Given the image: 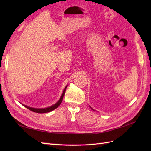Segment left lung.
I'll use <instances>...</instances> for the list:
<instances>
[{"label":"left lung","mask_w":151,"mask_h":151,"mask_svg":"<svg viewBox=\"0 0 151 151\" xmlns=\"http://www.w3.org/2000/svg\"><path fill=\"white\" fill-rule=\"evenodd\" d=\"M90 108H91V107H90ZM91 110H93V109L92 108H91ZM94 111H95V110H94Z\"/></svg>","instance_id":"left-lung-1"}]
</instances>
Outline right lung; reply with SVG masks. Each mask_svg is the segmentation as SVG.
Wrapping results in <instances>:
<instances>
[{
    "instance_id": "right-lung-1",
    "label": "right lung",
    "mask_w": 151,
    "mask_h": 151,
    "mask_svg": "<svg viewBox=\"0 0 151 151\" xmlns=\"http://www.w3.org/2000/svg\"><path fill=\"white\" fill-rule=\"evenodd\" d=\"M67 87V86H65V88H64L63 93L62 94V96H61L60 99H59V101H58L56 103H55L54 104H53L52 106H50L49 107H47V108H32V107H30V106H28L27 105H24V107H26L27 108H28V110H30V111H32L34 112H36V113H39V114H43V113H47V112H50L51 111L54 110V109H56V108H58L60 105V104L62 103V100H63V96L65 95V92L66 90V88Z\"/></svg>"
}]
</instances>
